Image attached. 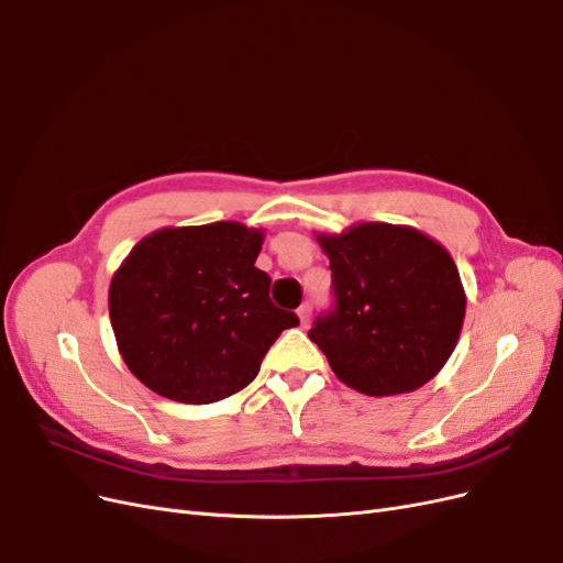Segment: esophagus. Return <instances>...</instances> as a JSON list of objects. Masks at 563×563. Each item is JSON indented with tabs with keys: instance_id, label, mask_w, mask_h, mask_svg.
Listing matches in <instances>:
<instances>
[{
	"instance_id": "34e87169",
	"label": "esophagus",
	"mask_w": 563,
	"mask_h": 563,
	"mask_svg": "<svg viewBox=\"0 0 563 563\" xmlns=\"http://www.w3.org/2000/svg\"><path fill=\"white\" fill-rule=\"evenodd\" d=\"M310 314H312V308H310V302H302L300 308H298V319H300V323L302 327H308V321H310Z\"/></svg>"
}]
</instances>
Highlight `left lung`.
<instances>
[{
	"label": "left lung",
	"instance_id": "left-lung-1",
	"mask_svg": "<svg viewBox=\"0 0 563 563\" xmlns=\"http://www.w3.org/2000/svg\"><path fill=\"white\" fill-rule=\"evenodd\" d=\"M333 272L335 310L312 343L340 383L391 397L430 383L463 331L467 296L451 253L411 225L356 223L314 232Z\"/></svg>",
	"mask_w": 563,
	"mask_h": 563
}]
</instances>
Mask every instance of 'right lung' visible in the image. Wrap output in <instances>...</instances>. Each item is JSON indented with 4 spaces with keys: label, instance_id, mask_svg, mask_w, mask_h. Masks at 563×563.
<instances>
[{
    "label": "right lung",
    "instance_id": "obj_1",
    "mask_svg": "<svg viewBox=\"0 0 563 563\" xmlns=\"http://www.w3.org/2000/svg\"><path fill=\"white\" fill-rule=\"evenodd\" d=\"M265 230L236 220L162 228L131 249L108 291L129 371L159 397L211 404L246 387L294 312L255 267Z\"/></svg>",
    "mask_w": 563,
    "mask_h": 563
}]
</instances>
